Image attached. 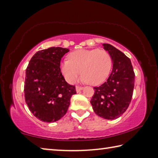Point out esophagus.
<instances>
[{
	"instance_id": "obj_1",
	"label": "esophagus",
	"mask_w": 158,
	"mask_h": 158,
	"mask_svg": "<svg viewBox=\"0 0 158 158\" xmlns=\"http://www.w3.org/2000/svg\"><path fill=\"white\" fill-rule=\"evenodd\" d=\"M83 90V87L79 86V85H77V86H76V91H77V93L80 92V91H81V90Z\"/></svg>"
}]
</instances>
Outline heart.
Instances as JSON below:
<instances>
[{
    "label": "heart",
    "instance_id": "b5f03b06",
    "mask_svg": "<svg viewBox=\"0 0 158 158\" xmlns=\"http://www.w3.org/2000/svg\"><path fill=\"white\" fill-rule=\"evenodd\" d=\"M111 68V58L103 49H79L69 55V60L60 63V70L65 79L73 84L80 76L85 81L97 85L105 81Z\"/></svg>",
    "mask_w": 158,
    "mask_h": 158
}]
</instances>
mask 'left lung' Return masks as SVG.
<instances>
[{
	"label": "left lung",
	"instance_id": "8db88e82",
	"mask_svg": "<svg viewBox=\"0 0 158 158\" xmlns=\"http://www.w3.org/2000/svg\"><path fill=\"white\" fill-rule=\"evenodd\" d=\"M102 45L110 55L113 68L107 80L100 86L94 87L90 103L98 116L113 120L121 116L130 105L135 74L129 58L111 44Z\"/></svg>",
	"mask_w": 158,
	"mask_h": 158
}]
</instances>
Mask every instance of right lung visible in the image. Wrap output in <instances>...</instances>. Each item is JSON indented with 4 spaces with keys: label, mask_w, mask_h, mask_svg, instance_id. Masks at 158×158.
I'll use <instances>...</instances> for the list:
<instances>
[{
    "label": "right lung",
    "mask_w": 158,
    "mask_h": 158,
    "mask_svg": "<svg viewBox=\"0 0 158 158\" xmlns=\"http://www.w3.org/2000/svg\"><path fill=\"white\" fill-rule=\"evenodd\" d=\"M68 49L50 47L35 53L26 70V103L42 121L55 122L68 111L74 85L68 84L61 73V58Z\"/></svg>",
    "instance_id": "add662e5"
}]
</instances>
